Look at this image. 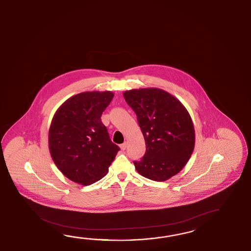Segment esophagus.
Segmentation results:
<instances>
[{"mask_svg": "<svg viewBox=\"0 0 251 251\" xmlns=\"http://www.w3.org/2000/svg\"><path fill=\"white\" fill-rule=\"evenodd\" d=\"M126 145H127V143H122V144H120V148H121V150H122V151H125V150L126 149Z\"/></svg>", "mask_w": 251, "mask_h": 251, "instance_id": "34e87169", "label": "esophagus"}]
</instances>
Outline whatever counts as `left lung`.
Instances as JSON below:
<instances>
[{"mask_svg": "<svg viewBox=\"0 0 251 251\" xmlns=\"http://www.w3.org/2000/svg\"><path fill=\"white\" fill-rule=\"evenodd\" d=\"M124 98L136 114L146 144L142 160L134 161L137 172L164 182L182 170L195 146V130L183 104L162 89H132Z\"/></svg>", "mask_w": 251, "mask_h": 251, "instance_id": "left-lung-1", "label": "left lung"}]
</instances>
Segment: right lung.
<instances>
[{
	"instance_id": "obj_1",
	"label": "right lung",
	"mask_w": 251,
	"mask_h": 251,
	"mask_svg": "<svg viewBox=\"0 0 251 251\" xmlns=\"http://www.w3.org/2000/svg\"><path fill=\"white\" fill-rule=\"evenodd\" d=\"M113 97L110 91L75 94L59 106L51 120V158L65 176L81 185L105 176L119 151L100 119Z\"/></svg>"
}]
</instances>
